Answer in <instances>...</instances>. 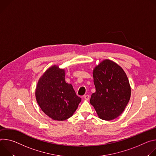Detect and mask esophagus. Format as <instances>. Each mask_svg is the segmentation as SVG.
<instances>
[{"label":"esophagus","instance_id":"34e87169","mask_svg":"<svg viewBox=\"0 0 156 156\" xmlns=\"http://www.w3.org/2000/svg\"><path fill=\"white\" fill-rule=\"evenodd\" d=\"M83 98H84V99H85V100H89V98H90V96H89V95H85L83 96Z\"/></svg>","mask_w":156,"mask_h":156}]
</instances>
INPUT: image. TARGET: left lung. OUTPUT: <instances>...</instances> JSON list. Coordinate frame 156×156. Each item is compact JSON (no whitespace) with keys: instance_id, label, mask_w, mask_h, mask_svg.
<instances>
[{"instance_id":"left-lung-1","label":"left lung","mask_w":156,"mask_h":156,"mask_svg":"<svg viewBox=\"0 0 156 156\" xmlns=\"http://www.w3.org/2000/svg\"><path fill=\"white\" fill-rule=\"evenodd\" d=\"M95 92L90 103L98 117L110 121L123 113L131 97V87L123 69L115 62L105 59L93 71Z\"/></svg>"}]
</instances>
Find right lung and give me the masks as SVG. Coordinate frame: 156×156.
Listing matches in <instances>:
<instances>
[{
    "mask_svg": "<svg viewBox=\"0 0 156 156\" xmlns=\"http://www.w3.org/2000/svg\"><path fill=\"white\" fill-rule=\"evenodd\" d=\"M35 96L42 111L58 121L71 117L81 101L73 85L66 82L64 69L56 65L48 69L40 78Z\"/></svg>",
    "mask_w": 156,
    "mask_h": 156,
    "instance_id": "1",
    "label": "right lung"
}]
</instances>
